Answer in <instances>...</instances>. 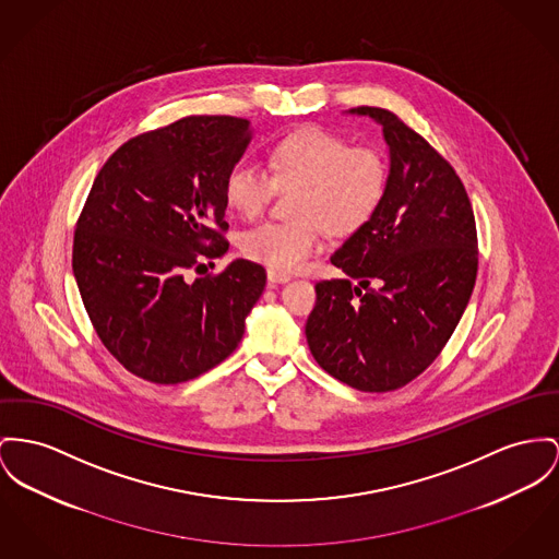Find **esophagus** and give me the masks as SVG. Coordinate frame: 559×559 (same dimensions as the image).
I'll return each mask as SVG.
<instances>
[{"label": "esophagus", "mask_w": 559, "mask_h": 559, "mask_svg": "<svg viewBox=\"0 0 559 559\" xmlns=\"http://www.w3.org/2000/svg\"><path fill=\"white\" fill-rule=\"evenodd\" d=\"M266 280H269V286H271V288H275L277 284L288 282V280H290V275H284V273H277V271L269 269V271H266Z\"/></svg>", "instance_id": "obj_1"}]
</instances>
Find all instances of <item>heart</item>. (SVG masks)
Masks as SVG:
<instances>
[{
    "instance_id": "obj_1",
    "label": "heart",
    "mask_w": 559,
    "mask_h": 559,
    "mask_svg": "<svg viewBox=\"0 0 559 559\" xmlns=\"http://www.w3.org/2000/svg\"><path fill=\"white\" fill-rule=\"evenodd\" d=\"M269 170L243 158L226 176V199L243 218H259L277 187L295 190V223H264L241 237V252L277 273H293L322 248V224L347 233L367 223L383 188L385 165L371 148H349L326 129H302L269 152Z\"/></svg>"
}]
</instances>
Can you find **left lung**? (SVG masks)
I'll return each mask as SVG.
<instances>
[{
    "instance_id": "left-lung-1",
    "label": "left lung",
    "mask_w": 559,
    "mask_h": 559,
    "mask_svg": "<svg viewBox=\"0 0 559 559\" xmlns=\"http://www.w3.org/2000/svg\"><path fill=\"white\" fill-rule=\"evenodd\" d=\"M349 114L381 124L390 169L371 218L331 257L345 277L316 284L305 335L329 374L390 392L453 335L477 280V226L462 180L419 133L381 108Z\"/></svg>"
}]
</instances>
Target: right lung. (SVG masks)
Wrapping results in <instances>:
<instances>
[{"mask_svg": "<svg viewBox=\"0 0 559 559\" xmlns=\"http://www.w3.org/2000/svg\"><path fill=\"white\" fill-rule=\"evenodd\" d=\"M252 127L235 116H187L142 133L97 174L75 224V284L114 358L152 383H182L228 358L266 273L230 262L188 282L228 250L226 176Z\"/></svg>", "mask_w": 559, "mask_h": 559, "instance_id": "right-lung-1", "label": "right lung"}]
</instances>
